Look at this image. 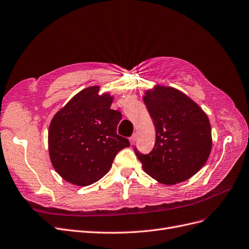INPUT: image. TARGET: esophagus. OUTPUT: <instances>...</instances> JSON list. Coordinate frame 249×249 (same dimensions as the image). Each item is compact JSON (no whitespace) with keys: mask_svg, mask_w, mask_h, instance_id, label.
I'll return each mask as SVG.
<instances>
[{"mask_svg":"<svg viewBox=\"0 0 249 249\" xmlns=\"http://www.w3.org/2000/svg\"><path fill=\"white\" fill-rule=\"evenodd\" d=\"M136 139H137V135H136V134H133V135L130 137V142H131V144H134L135 141H136Z\"/></svg>","mask_w":249,"mask_h":249,"instance_id":"esophagus-1","label":"esophagus"}]
</instances>
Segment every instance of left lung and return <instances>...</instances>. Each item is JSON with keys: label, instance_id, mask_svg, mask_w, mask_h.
Wrapping results in <instances>:
<instances>
[{"label": "left lung", "instance_id": "8db88e82", "mask_svg": "<svg viewBox=\"0 0 249 249\" xmlns=\"http://www.w3.org/2000/svg\"><path fill=\"white\" fill-rule=\"evenodd\" d=\"M144 103L156 126V143L149 153L134 151L149 176L160 183L175 184L194 176L211 151L207 115L184 93L158 87L146 91Z\"/></svg>", "mask_w": 249, "mask_h": 249}]
</instances>
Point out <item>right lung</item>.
Listing matches in <instances>:
<instances>
[{
    "label": "right lung",
    "mask_w": 249,
    "mask_h": 249,
    "mask_svg": "<svg viewBox=\"0 0 249 249\" xmlns=\"http://www.w3.org/2000/svg\"><path fill=\"white\" fill-rule=\"evenodd\" d=\"M99 88L81 90L54 115L48 132L49 156L68 182L87 186L110 170L116 154L130 142L117 135L123 114L112 110V98Z\"/></svg>",
    "instance_id": "right-lung-1"
}]
</instances>
